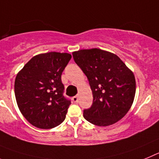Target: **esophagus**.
<instances>
[{
    "mask_svg": "<svg viewBox=\"0 0 159 159\" xmlns=\"http://www.w3.org/2000/svg\"><path fill=\"white\" fill-rule=\"evenodd\" d=\"M72 100L74 103H78V101H79V97H78V96H75V97H73Z\"/></svg>",
    "mask_w": 159,
    "mask_h": 159,
    "instance_id": "obj_1",
    "label": "esophagus"
}]
</instances>
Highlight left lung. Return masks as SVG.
I'll use <instances>...</instances> for the list:
<instances>
[{"mask_svg": "<svg viewBox=\"0 0 159 159\" xmlns=\"http://www.w3.org/2000/svg\"><path fill=\"white\" fill-rule=\"evenodd\" d=\"M77 65L86 75L92 90L93 104L83 116L91 124L106 127L127 114L135 95L132 71L116 55L92 48L72 53Z\"/></svg>", "mask_w": 159, "mask_h": 159, "instance_id": "left-lung-1", "label": "left lung"}]
</instances>
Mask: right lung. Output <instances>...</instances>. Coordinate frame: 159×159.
<instances>
[{
	"label": "right lung",
	"mask_w": 159,
	"mask_h": 159,
	"mask_svg": "<svg viewBox=\"0 0 159 159\" xmlns=\"http://www.w3.org/2000/svg\"><path fill=\"white\" fill-rule=\"evenodd\" d=\"M68 53L39 54L27 62L15 80V96L22 115L33 126L51 129L62 124L70 101L63 97L61 76L71 58Z\"/></svg>",
	"instance_id": "add662e5"
}]
</instances>
